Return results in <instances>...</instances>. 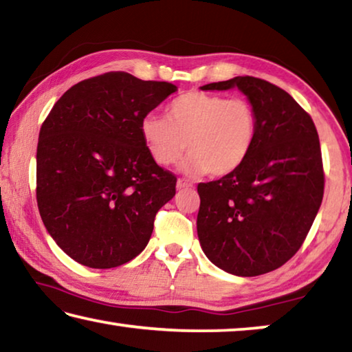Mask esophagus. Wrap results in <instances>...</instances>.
<instances>
[{"instance_id":"obj_1","label":"esophagus","mask_w":352,"mask_h":352,"mask_svg":"<svg viewBox=\"0 0 352 352\" xmlns=\"http://www.w3.org/2000/svg\"><path fill=\"white\" fill-rule=\"evenodd\" d=\"M188 188H192V184H190L188 180H184V178H178L177 189H188Z\"/></svg>"}]
</instances>
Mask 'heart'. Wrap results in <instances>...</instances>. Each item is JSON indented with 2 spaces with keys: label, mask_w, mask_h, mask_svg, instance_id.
<instances>
[{
  "label": "heart",
  "mask_w": 352,
  "mask_h": 352,
  "mask_svg": "<svg viewBox=\"0 0 352 352\" xmlns=\"http://www.w3.org/2000/svg\"><path fill=\"white\" fill-rule=\"evenodd\" d=\"M258 129V113L250 100L188 91L166 107L164 118L148 115L142 119L141 138L160 166L177 163L188 144L190 157L184 169L223 177L248 158Z\"/></svg>",
  "instance_id": "b5f03b06"
}]
</instances>
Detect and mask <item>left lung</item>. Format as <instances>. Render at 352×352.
<instances>
[{
	"label": "left lung",
	"instance_id": "left-lung-1",
	"mask_svg": "<svg viewBox=\"0 0 352 352\" xmlns=\"http://www.w3.org/2000/svg\"><path fill=\"white\" fill-rule=\"evenodd\" d=\"M233 87L258 113V138L239 169L199 183L197 234L212 264L258 276L301 248L323 200V160L311 115L283 88L239 76L201 90Z\"/></svg>",
	"mask_w": 352,
	"mask_h": 352
}]
</instances>
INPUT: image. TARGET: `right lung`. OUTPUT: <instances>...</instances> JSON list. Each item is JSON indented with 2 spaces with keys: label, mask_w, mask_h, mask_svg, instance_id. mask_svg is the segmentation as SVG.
<instances>
[{
  "label": "right lung",
  "mask_w": 352,
  "mask_h": 352,
  "mask_svg": "<svg viewBox=\"0 0 352 352\" xmlns=\"http://www.w3.org/2000/svg\"><path fill=\"white\" fill-rule=\"evenodd\" d=\"M177 87L126 71L65 91L41 124L37 205L47 233L69 258L111 269L146 248L177 177L153 162L141 121Z\"/></svg>",
  "instance_id": "right-lung-1"
}]
</instances>
